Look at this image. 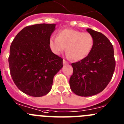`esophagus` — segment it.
Listing matches in <instances>:
<instances>
[{
    "label": "esophagus",
    "mask_w": 124,
    "mask_h": 124,
    "mask_svg": "<svg viewBox=\"0 0 124 124\" xmlns=\"http://www.w3.org/2000/svg\"><path fill=\"white\" fill-rule=\"evenodd\" d=\"M63 64H69V63H68V61H66L65 60H63Z\"/></svg>",
    "instance_id": "1"
}]
</instances>
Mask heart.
Masks as SVG:
<instances>
[{
	"label": "heart",
	"instance_id": "b5f03b06",
	"mask_svg": "<svg viewBox=\"0 0 124 124\" xmlns=\"http://www.w3.org/2000/svg\"><path fill=\"white\" fill-rule=\"evenodd\" d=\"M94 37L87 32L72 29L60 31L57 37L52 36L49 44L53 53L60 54L66 50L67 55L74 61H79L87 57L94 46Z\"/></svg>",
	"mask_w": 124,
	"mask_h": 124
}]
</instances>
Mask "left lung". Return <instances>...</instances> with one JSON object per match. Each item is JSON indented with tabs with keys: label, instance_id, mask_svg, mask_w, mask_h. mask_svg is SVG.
Masks as SVG:
<instances>
[{
	"label": "left lung",
	"instance_id": "obj_1",
	"mask_svg": "<svg viewBox=\"0 0 124 124\" xmlns=\"http://www.w3.org/2000/svg\"><path fill=\"white\" fill-rule=\"evenodd\" d=\"M87 31L94 37L93 48L87 57L71 64L73 74L70 80L71 90L80 96L101 92L111 81L116 67L114 48L108 39L100 32Z\"/></svg>",
	"mask_w": 124,
	"mask_h": 124
}]
</instances>
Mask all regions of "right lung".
Masks as SVG:
<instances>
[{"label":"right lung","instance_id":"1","mask_svg":"<svg viewBox=\"0 0 124 124\" xmlns=\"http://www.w3.org/2000/svg\"><path fill=\"white\" fill-rule=\"evenodd\" d=\"M55 26L43 23L25 27L10 46V74L16 87L29 96L48 93L54 75L63 68V58L52 52L49 44Z\"/></svg>","mask_w":124,"mask_h":124}]
</instances>
